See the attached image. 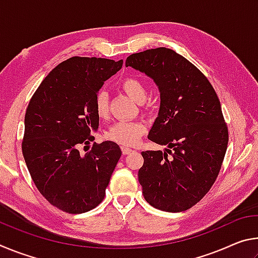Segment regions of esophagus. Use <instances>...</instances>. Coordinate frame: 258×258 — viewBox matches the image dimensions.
I'll return each instance as SVG.
<instances>
[{"mask_svg":"<svg viewBox=\"0 0 258 258\" xmlns=\"http://www.w3.org/2000/svg\"><path fill=\"white\" fill-rule=\"evenodd\" d=\"M121 152H123V155H128L132 152V149H130V148H126V147H121Z\"/></svg>","mask_w":258,"mask_h":258,"instance_id":"34e87169","label":"esophagus"}]
</instances>
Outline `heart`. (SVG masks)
I'll use <instances>...</instances> for the list:
<instances>
[{"mask_svg": "<svg viewBox=\"0 0 258 258\" xmlns=\"http://www.w3.org/2000/svg\"><path fill=\"white\" fill-rule=\"evenodd\" d=\"M120 89L134 101L143 102L147 99L148 87L142 78L128 76L120 83ZM94 110L100 118H107L109 115V98L104 91H100L94 98ZM146 133V127L139 121H117L106 134V138L120 146H135Z\"/></svg>", "mask_w": 258, "mask_h": 258, "instance_id": "obj_1", "label": "heart"}]
</instances>
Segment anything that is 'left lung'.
I'll return each mask as SVG.
<instances>
[{
  "label": "left lung",
  "mask_w": 258,
  "mask_h": 258,
  "mask_svg": "<svg viewBox=\"0 0 258 258\" xmlns=\"http://www.w3.org/2000/svg\"><path fill=\"white\" fill-rule=\"evenodd\" d=\"M154 78L160 109L149 140L165 151H142L139 182L152 207L178 213L195 206L211 190L223 164L229 131L211 82L184 56L167 47L126 59Z\"/></svg>",
  "instance_id": "1"
}]
</instances>
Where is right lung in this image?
<instances>
[{
  "instance_id": "right-lung-1",
  "label": "right lung",
  "mask_w": 258,
  "mask_h": 258,
  "mask_svg": "<svg viewBox=\"0 0 258 258\" xmlns=\"http://www.w3.org/2000/svg\"><path fill=\"white\" fill-rule=\"evenodd\" d=\"M121 66L123 60L72 56L52 69L28 103L21 150L37 190L60 211L89 212L106 196L119 146L94 142L85 155L78 149L94 141V98Z\"/></svg>"
}]
</instances>
